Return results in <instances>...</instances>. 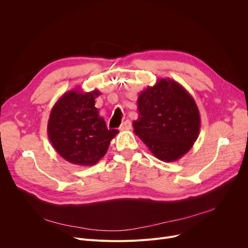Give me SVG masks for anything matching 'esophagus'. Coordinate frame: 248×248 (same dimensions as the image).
<instances>
[{
	"label": "esophagus",
	"instance_id": "34e87169",
	"mask_svg": "<svg viewBox=\"0 0 248 248\" xmlns=\"http://www.w3.org/2000/svg\"><path fill=\"white\" fill-rule=\"evenodd\" d=\"M131 127H132V123L129 121H125L121 124L120 129H121V131H125V129H129Z\"/></svg>",
	"mask_w": 248,
	"mask_h": 248
}]
</instances>
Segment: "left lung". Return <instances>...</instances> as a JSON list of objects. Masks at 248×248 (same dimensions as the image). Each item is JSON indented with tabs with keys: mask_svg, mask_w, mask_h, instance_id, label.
I'll list each match as a JSON object with an SVG mask.
<instances>
[{
	"mask_svg": "<svg viewBox=\"0 0 248 248\" xmlns=\"http://www.w3.org/2000/svg\"><path fill=\"white\" fill-rule=\"evenodd\" d=\"M135 134L151 153L164 162H174L193 147L200 132V113L188 91L170 78L158 79L138 97Z\"/></svg>",
	"mask_w": 248,
	"mask_h": 248,
	"instance_id": "8db88e82",
	"label": "left lung"
}]
</instances>
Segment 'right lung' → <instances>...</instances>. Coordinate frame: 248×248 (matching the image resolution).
<instances>
[{"label":"right lung","instance_id":"add662e5","mask_svg":"<svg viewBox=\"0 0 248 248\" xmlns=\"http://www.w3.org/2000/svg\"><path fill=\"white\" fill-rule=\"evenodd\" d=\"M98 95L97 89L90 93L72 89L57 100L50 112L48 138L61 157L73 165H95L119 133L107 127L94 107Z\"/></svg>","mask_w":248,"mask_h":248}]
</instances>
